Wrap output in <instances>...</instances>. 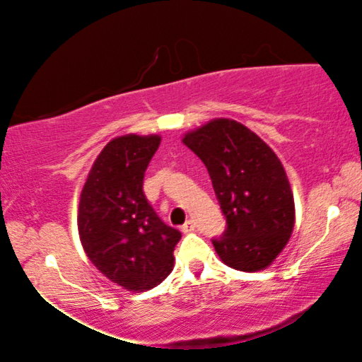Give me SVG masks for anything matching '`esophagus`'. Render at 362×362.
<instances>
[{"mask_svg":"<svg viewBox=\"0 0 362 362\" xmlns=\"http://www.w3.org/2000/svg\"><path fill=\"white\" fill-rule=\"evenodd\" d=\"M194 230H195V221H194V219H189V221H185L184 226H182V231H184V233H192Z\"/></svg>","mask_w":362,"mask_h":362,"instance_id":"34e87169","label":"esophagus"}]
</instances>
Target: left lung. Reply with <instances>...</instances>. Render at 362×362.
I'll list each match as a JSON object with an SVG mask.
<instances>
[{"mask_svg": "<svg viewBox=\"0 0 362 362\" xmlns=\"http://www.w3.org/2000/svg\"><path fill=\"white\" fill-rule=\"evenodd\" d=\"M182 143L202 160L228 228L213 245L228 267H271L294 230V197L272 148L242 122L218 117L185 132Z\"/></svg>", "mask_w": 362, "mask_h": 362, "instance_id": "left-lung-1", "label": "left lung"}]
</instances>
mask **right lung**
Segmentation results:
<instances>
[{
	"instance_id": "obj_1",
	"label": "right lung",
	"mask_w": 362,
	"mask_h": 362,
	"mask_svg": "<svg viewBox=\"0 0 362 362\" xmlns=\"http://www.w3.org/2000/svg\"><path fill=\"white\" fill-rule=\"evenodd\" d=\"M160 134L117 136L91 165L78 204L86 257L122 289L148 291L168 277L180 231L158 218L143 192Z\"/></svg>"
}]
</instances>
